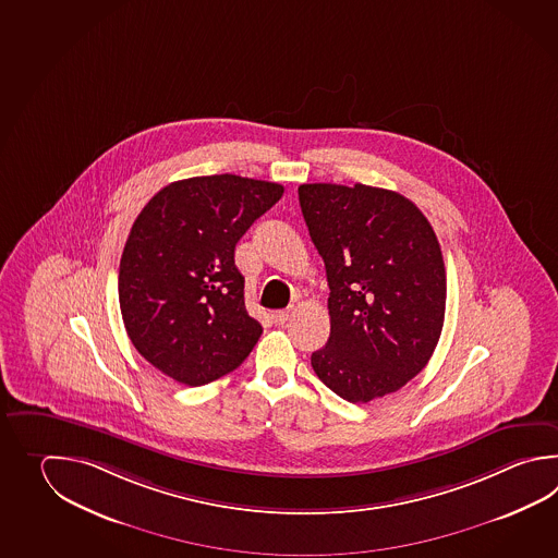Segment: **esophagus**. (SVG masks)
I'll return each mask as SVG.
<instances>
[{"label":"esophagus","mask_w":558,"mask_h":558,"mask_svg":"<svg viewBox=\"0 0 558 558\" xmlns=\"http://www.w3.org/2000/svg\"><path fill=\"white\" fill-rule=\"evenodd\" d=\"M292 312L290 310H280V312H274L272 322L276 326H284L286 322L290 319Z\"/></svg>","instance_id":"esophagus-1"}]
</instances>
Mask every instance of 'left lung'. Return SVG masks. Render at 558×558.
Wrapping results in <instances>:
<instances>
[{"instance_id":"obj_1","label":"left lung","mask_w":558,"mask_h":558,"mask_svg":"<svg viewBox=\"0 0 558 558\" xmlns=\"http://www.w3.org/2000/svg\"><path fill=\"white\" fill-rule=\"evenodd\" d=\"M298 196L330 286V338L312 367L350 403L393 393L427 365L444 330L439 240L393 191L314 182Z\"/></svg>"}]
</instances>
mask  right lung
Instances as JSON below:
<instances>
[{"label": "right lung", "instance_id": "add662e5", "mask_svg": "<svg viewBox=\"0 0 558 558\" xmlns=\"http://www.w3.org/2000/svg\"><path fill=\"white\" fill-rule=\"evenodd\" d=\"M284 194L236 174L171 182L141 210L119 266V304L137 352L184 386L234 372L260 338L234 248Z\"/></svg>", "mask_w": 558, "mask_h": 558}]
</instances>
